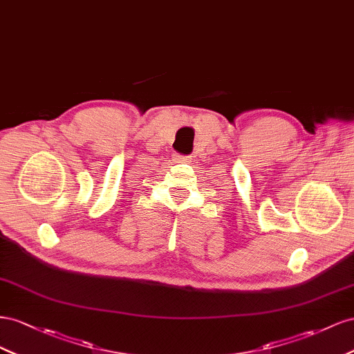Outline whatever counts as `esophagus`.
<instances>
[{"mask_svg":"<svg viewBox=\"0 0 354 354\" xmlns=\"http://www.w3.org/2000/svg\"><path fill=\"white\" fill-rule=\"evenodd\" d=\"M175 161H176V163H187V165H189L191 161H193V156H176Z\"/></svg>","mask_w":354,"mask_h":354,"instance_id":"34e87169","label":"esophagus"}]
</instances>
